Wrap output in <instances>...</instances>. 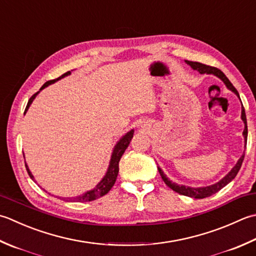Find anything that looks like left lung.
<instances>
[{
	"label": "left lung",
	"instance_id": "8db88e82",
	"mask_svg": "<svg viewBox=\"0 0 256 256\" xmlns=\"http://www.w3.org/2000/svg\"><path fill=\"white\" fill-rule=\"evenodd\" d=\"M185 63H186L188 65H190V66H191L193 70H195V71H198V73H201V74H212V75H215V76L218 78L220 80H221V81H223V83L225 84V86H226L230 90V91H232L240 98V94L236 91V88L233 86V84L230 82V80L226 76H225V74L221 71V70H218L216 68H213V66H208V65H205V64L198 63V62L185 61ZM240 101H241V98H240ZM241 118H242V121L244 123V131H243L244 148H246L248 124H246V115H245V111H244L243 105H242ZM244 154H245V152H243L242 156L238 158V163L234 165V168L226 175H225V176L222 180H220L218 183L212 184V185H208V186L191 188V186H185V185H180L178 183H174L172 181H170L168 178L164 174V172L162 171L161 168L158 166V170L160 174H161L162 180L165 182V184H166L170 188H172L173 191L178 192V194L185 195V196H190V198H204L211 196V195L218 192L220 190H222L224 186H226V185L230 182H231L235 176H236V174L238 173L240 168H241V166H242V163H243V160H244Z\"/></svg>",
	"mask_w": 256,
	"mask_h": 256
}]
</instances>
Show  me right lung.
<instances>
[{"label":"right lung","instance_id":"add662e5","mask_svg":"<svg viewBox=\"0 0 256 256\" xmlns=\"http://www.w3.org/2000/svg\"><path fill=\"white\" fill-rule=\"evenodd\" d=\"M70 74H71V72H66V73H64L62 76H60L58 78L52 80V81H48L46 83L43 84V86L40 88V91L35 93L34 95H32L31 98L28 100L24 114L26 113L28 108L31 106L32 102L34 101V98H36V95L40 92H41L43 88H45L46 86H48V85H51L56 81H58V80L68 76V75H70ZM133 134H134V130H131V131L128 132L125 135H123V136L118 140V143L115 144L112 155H111V160H110L108 171H106V173H105V175H104L101 181H100L96 184V186H95L92 190H90V191H88V192H85L82 195H78V196H76V198H63V200H66V202H91V201H94V200H96V198H101V196H103V195L106 194L110 191V190L112 188L115 181H116V178H118V162H120V160H121L123 153L125 152V150L128 148L130 142H131V140L133 138ZM25 168H26V171L30 175V178H31L33 181H35L33 174L31 173V171H30V168H28L26 163H25ZM44 191H45V190H44Z\"/></svg>","mask_w":256,"mask_h":256}]
</instances>
